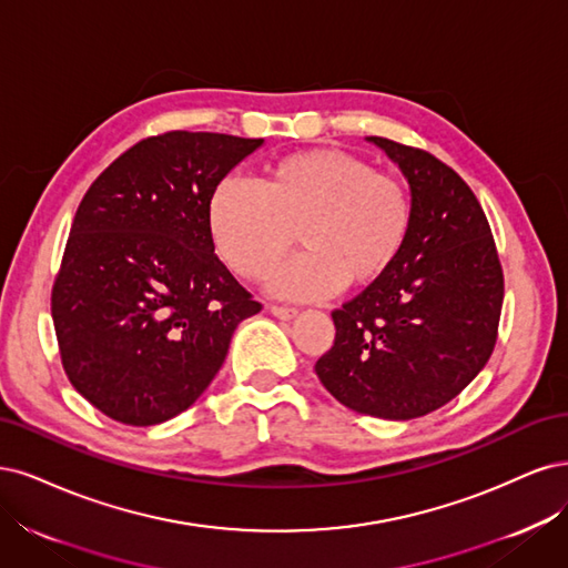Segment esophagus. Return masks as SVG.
I'll list each match as a JSON object with an SVG mask.
<instances>
[{
  "label": "esophagus",
  "instance_id": "obj_1",
  "mask_svg": "<svg viewBox=\"0 0 568 568\" xmlns=\"http://www.w3.org/2000/svg\"><path fill=\"white\" fill-rule=\"evenodd\" d=\"M268 311H271L273 316H278V318H283V321H290V318H295V316H297V308L278 306V304H271V306H268Z\"/></svg>",
  "mask_w": 568,
  "mask_h": 568
}]
</instances>
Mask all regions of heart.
Masks as SVG:
<instances>
[{
    "mask_svg": "<svg viewBox=\"0 0 568 568\" xmlns=\"http://www.w3.org/2000/svg\"><path fill=\"white\" fill-rule=\"evenodd\" d=\"M207 222L219 260L247 281L264 278L300 229L306 250L273 271L271 290L321 300L346 281H375L396 262L410 231V197L349 153L308 151L278 160L264 186L224 179Z\"/></svg>",
    "mask_w": 568,
    "mask_h": 568,
    "instance_id": "obj_1",
    "label": "heart"
}]
</instances>
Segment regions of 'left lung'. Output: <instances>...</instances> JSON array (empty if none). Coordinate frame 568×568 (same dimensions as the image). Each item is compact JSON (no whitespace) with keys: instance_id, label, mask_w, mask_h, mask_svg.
<instances>
[{"instance_id":"left-lung-1","label":"left lung","mask_w":568,"mask_h":568,"mask_svg":"<svg viewBox=\"0 0 568 568\" xmlns=\"http://www.w3.org/2000/svg\"><path fill=\"white\" fill-rule=\"evenodd\" d=\"M410 186V231L396 262L333 311L335 344L316 361L342 406L413 419L446 406L498 339L503 266L477 195L427 151L368 136Z\"/></svg>"}]
</instances>
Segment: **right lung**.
I'll list each match as a JSON object with an SVG mask.
<instances>
[{
	"mask_svg": "<svg viewBox=\"0 0 568 568\" xmlns=\"http://www.w3.org/2000/svg\"><path fill=\"white\" fill-rule=\"evenodd\" d=\"M264 143L212 132L139 141L84 193L51 290L63 371L91 406L151 427L191 408L262 304L219 262L210 200Z\"/></svg>",
	"mask_w": 568,
	"mask_h": 568,
	"instance_id": "add662e5",
	"label": "right lung"
}]
</instances>
